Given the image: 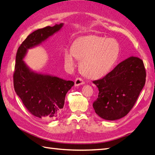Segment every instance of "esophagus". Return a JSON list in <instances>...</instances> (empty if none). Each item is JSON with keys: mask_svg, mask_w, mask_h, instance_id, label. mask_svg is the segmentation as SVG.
<instances>
[{"mask_svg": "<svg viewBox=\"0 0 155 155\" xmlns=\"http://www.w3.org/2000/svg\"><path fill=\"white\" fill-rule=\"evenodd\" d=\"M75 87H78L79 86V85H82V84H84V82L83 81V80L81 78H77L75 79Z\"/></svg>", "mask_w": 155, "mask_h": 155, "instance_id": "obj_1", "label": "esophagus"}]
</instances>
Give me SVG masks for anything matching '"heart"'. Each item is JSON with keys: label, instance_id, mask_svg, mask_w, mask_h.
Masks as SVG:
<instances>
[{"label": "heart", "instance_id": "obj_1", "mask_svg": "<svg viewBox=\"0 0 155 155\" xmlns=\"http://www.w3.org/2000/svg\"><path fill=\"white\" fill-rule=\"evenodd\" d=\"M120 51V45L116 39L88 35L78 38L72 47L66 49L64 58L70 67L75 65L77 58L80 59L82 72L88 77L98 78L110 71Z\"/></svg>", "mask_w": 155, "mask_h": 155}]
</instances>
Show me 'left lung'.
I'll list each match as a JSON object with an SVG mask.
<instances>
[{
  "mask_svg": "<svg viewBox=\"0 0 155 155\" xmlns=\"http://www.w3.org/2000/svg\"><path fill=\"white\" fill-rule=\"evenodd\" d=\"M146 81L143 61L130 57L120 62L102 79L93 83L98 88L93 108L104 120L120 119L129 113Z\"/></svg>",
  "mask_w": 155,
  "mask_h": 155,
  "instance_id": "left-lung-1",
  "label": "left lung"
}]
</instances>
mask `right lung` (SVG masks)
Here are the masks:
<instances>
[{
	"instance_id": "1",
	"label": "right lung",
	"mask_w": 155,
	"mask_h": 155,
	"mask_svg": "<svg viewBox=\"0 0 155 155\" xmlns=\"http://www.w3.org/2000/svg\"><path fill=\"white\" fill-rule=\"evenodd\" d=\"M63 23L47 27L32 32L18 47L13 81L16 94L30 113L44 120L57 118L64 107L67 92L74 82L55 76L38 73L32 71L23 59L28 49L35 48L57 33Z\"/></svg>"
}]
</instances>
